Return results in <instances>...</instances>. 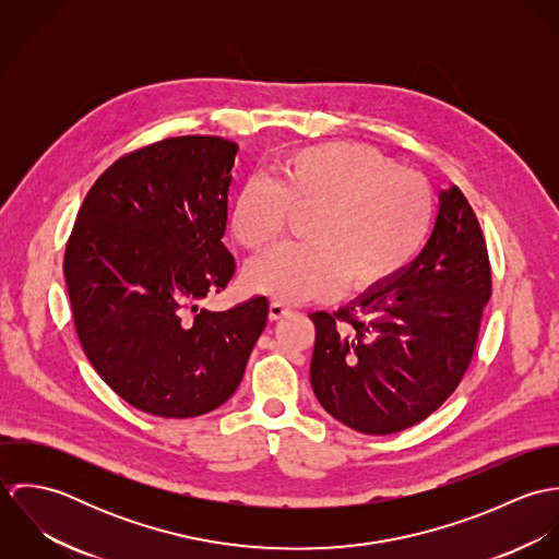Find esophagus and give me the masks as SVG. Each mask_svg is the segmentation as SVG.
Instances as JSON below:
<instances>
[{"instance_id":"esophagus-1","label":"esophagus","mask_w":559,"mask_h":559,"mask_svg":"<svg viewBox=\"0 0 559 559\" xmlns=\"http://www.w3.org/2000/svg\"><path fill=\"white\" fill-rule=\"evenodd\" d=\"M286 314H288V308H286L284 304H277V301H273V304L269 306V319L280 320L282 317H286Z\"/></svg>"}]
</instances>
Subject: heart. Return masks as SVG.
<instances>
[{
  "label": "heart",
  "mask_w": 559,
  "mask_h": 559,
  "mask_svg": "<svg viewBox=\"0 0 559 559\" xmlns=\"http://www.w3.org/2000/svg\"><path fill=\"white\" fill-rule=\"evenodd\" d=\"M301 245H284L245 271L251 290L284 304L372 293L415 260L435 217L430 185L359 144H320L280 160L273 176H249L233 206L230 233L249 251L282 237L304 213Z\"/></svg>",
  "instance_id": "obj_1"
}]
</instances>
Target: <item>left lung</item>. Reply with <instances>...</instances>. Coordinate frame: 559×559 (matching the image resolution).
<instances>
[{
  "mask_svg": "<svg viewBox=\"0 0 559 559\" xmlns=\"http://www.w3.org/2000/svg\"><path fill=\"white\" fill-rule=\"evenodd\" d=\"M490 299V264L463 191L439 193L435 230L388 286L314 312L310 381L322 408L364 435H392L459 388Z\"/></svg>",
  "mask_w": 559,
  "mask_h": 559,
  "instance_id": "1",
  "label": "left lung"
}]
</instances>
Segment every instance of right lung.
I'll list each match as a JSON object with an SVG mask.
<instances>
[{
	"label": "right lung",
	"mask_w": 559,
	"mask_h": 559,
	"mask_svg": "<svg viewBox=\"0 0 559 559\" xmlns=\"http://www.w3.org/2000/svg\"><path fill=\"white\" fill-rule=\"evenodd\" d=\"M239 146L169 138L109 165L87 191L64 253L75 329L98 377L169 419L230 399L266 317V297L200 308L235 275L222 242Z\"/></svg>",
	"instance_id": "obj_1"
}]
</instances>
